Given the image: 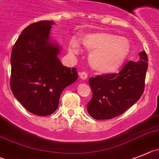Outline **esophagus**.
<instances>
[{
  "label": "esophagus",
  "instance_id": "obj_1",
  "mask_svg": "<svg viewBox=\"0 0 159 159\" xmlns=\"http://www.w3.org/2000/svg\"><path fill=\"white\" fill-rule=\"evenodd\" d=\"M79 76L82 80H85L88 78V74L86 72H84V71H82V72L79 73Z\"/></svg>",
  "mask_w": 159,
  "mask_h": 159
}]
</instances>
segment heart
Instances as JSON below:
<instances>
[{
  "instance_id": "heart-1",
  "label": "heart",
  "mask_w": 159,
  "mask_h": 159,
  "mask_svg": "<svg viewBox=\"0 0 159 159\" xmlns=\"http://www.w3.org/2000/svg\"><path fill=\"white\" fill-rule=\"evenodd\" d=\"M81 42L88 50L92 51L89 62L93 69L104 74L118 70L130 52V42L127 38L105 32L88 34L82 37ZM70 52L78 54L80 43L76 38L70 41Z\"/></svg>"
}]
</instances>
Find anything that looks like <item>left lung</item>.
<instances>
[{
  "label": "left lung",
  "instance_id": "1",
  "mask_svg": "<svg viewBox=\"0 0 159 159\" xmlns=\"http://www.w3.org/2000/svg\"><path fill=\"white\" fill-rule=\"evenodd\" d=\"M139 56V61H129L118 74L89 78L93 98L87 104V111L90 116L99 120L111 119L140 99L144 90L148 59L144 51Z\"/></svg>",
  "mask_w": 159,
  "mask_h": 159
}]
</instances>
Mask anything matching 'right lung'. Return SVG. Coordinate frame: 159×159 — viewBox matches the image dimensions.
Wrapping results in <instances>:
<instances>
[{"instance_id": "right-lung-1", "label": "right lung", "mask_w": 159, "mask_h": 159, "mask_svg": "<svg viewBox=\"0 0 159 159\" xmlns=\"http://www.w3.org/2000/svg\"><path fill=\"white\" fill-rule=\"evenodd\" d=\"M54 22H37L26 26L11 54L10 86L13 95L34 115L54 113L62 92L78 79L76 68L63 66L60 47L50 41Z\"/></svg>"}]
</instances>
